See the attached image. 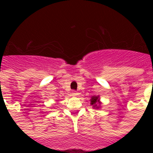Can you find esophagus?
<instances>
[{"instance_id":"obj_1","label":"esophagus","mask_w":153,"mask_h":153,"mask_svg":"<svg viewBox=\"0 0 153 153\" xmlns=\"http://www.w3.org/2000/svg\"><path fill=\"white\" fill-rule=\"evenodd\" d=\"M71 94H72V96H74V97H77V96L79 95V93H78V92H76V91H72Z\"/></svg>"}]
</instances>
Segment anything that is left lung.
I'll list each match as a JSON object with an SVG mask.
<instances>
[{
    "mask_svg": "<svg viewBox=\"0 0 153 153\" xmlns=\"http://www.w3.org/2000/svg\"><path fill=\"white\" fill-rule=\"evenodd\" d=\"M91 105H92V108H94V109H100L101 105H102V102L100 101V96H92L91 98Z\"/></svg>",
    "mask_w": 153,
    "mask_h": 153,
    "instance_id": "obj_1",
    "label": "left lung"
}]
</instances>
